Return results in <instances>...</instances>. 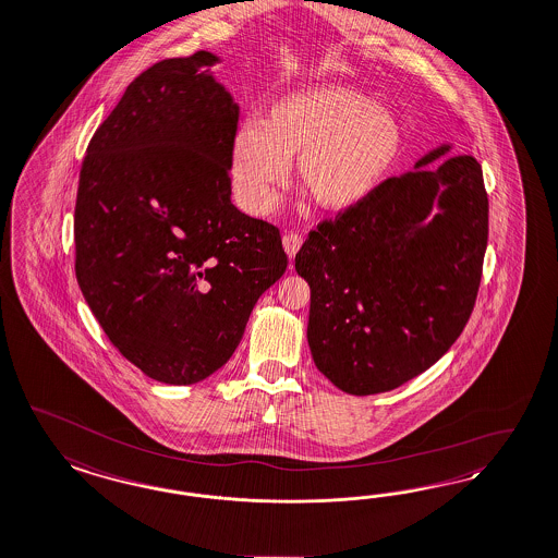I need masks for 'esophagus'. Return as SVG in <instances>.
Returning <instances> with one entry per match:
<instances>
[{
    "label": "esophagus",
    "mask_w": 558,
    "mask_h": 558,
    "mask_svg": "<svg viewBox=\"0 0 558 558\" xmlns=\"http://www.w3.org/2000/svg\"><path fill=\"white\" fill-rule=\"evenodd\" d=\"M282 245H284L287 255L292 259V257L299 253V250H301V245H303V236H301L299 232H287L284 239H282Z\"/></svg>",
    "instance_id": "esophagus-1"
}]
</instances>
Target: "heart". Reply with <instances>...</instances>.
Returning <instances> with one entry per match:
<instances>
[{
    "label": "heart",
    "instance_id": "heart-1",
    "mask_svg": "<svg viewBox=\"0 0 558 558\" xmlns=\"http://www.w3.org/2000/svg\"><path fill=\"white\" fill-rule=\"evenodd\" d=\"M405 150L402 119L359 90L308 86L274 100L262 125L243 123L229 146V177L241 208L262 216L296 173L326 210L359 208L384 187Z\"/></svg>",
    "mask_w": 558,
    "mask_h": 558
}]
</instances>
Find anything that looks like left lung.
Here are the masks:
<instances>
[{
    "label": "left lung",
    "mask_w": 558,
    "mask_h": 558,
    "mask_svg": "<svg viewBox=\"0 0 558 558\" xmlns=\"http://www.w3.org/2000/svg\"><path fill=\"white\" fill-rule=\"evenodd\" d=\"M424 154L365 204L308 232L313 363L350 396L391 391L460 338L481 287L488 197L474 156Z\"/></svg>",
    "instance_id": "8db88e82"
}]
</instances>
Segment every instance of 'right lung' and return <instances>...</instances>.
<instances>
[{"instance_id":"add662e5","label":"right lung","mask_w":558,"mask_h":558,"mask_svg":"<svg viewBox=\"0 0 558 558\" xmlns=\"http://www.w3.org/2000/svg\"><path fill=\"white\" fill-rule=\"evenodd\" d=\"M216 63L197 51L135 77L80 171L77 284L111 344L160 384L227 365L289 264L278 229L232 206L239 105Z\"/></svg>"}]
</instances>
